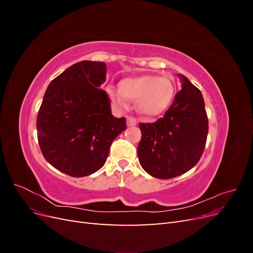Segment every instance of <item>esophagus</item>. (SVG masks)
I'll use <instances>...</instances> for the list:
<instances>
[{
	"label": "esophagus",
	"instance_id": "34e87169",
	"mask_svg": "<svg viewBox=\"0 0 253 253\" xmlns=\"http://www.w3.org/2000/svg\"><path fill=\"white\" fill-rule=\"evenodd\" d=\"M126 125H127V126H135L137 125L136 118H134V117H132V116H128V117L126 118Z\"/></svg>",
	"mask_w": 253,
	"mask_h": 253
}]
</instances>
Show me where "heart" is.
<instances>
[{
	"mask_svg": "<svg viewBox=\"0 0 253 253\" xmlns=\"http://www.w3.org/2000/svg\"><path fill=\"white\" fill-rule=\"evenodd\" d=\"M175 86L168 77L145 75L127 78L120 83V89L109 86L106 88L112 103L119 110L126 109L128 100H136V106L141 114L157 116L168 109L174 97Z\"/></svg>",
	"mask_w": 253,
	"mask_h": 253,
	"instance_id": "obj_1",
	"label": "heart"
}]
</instances>
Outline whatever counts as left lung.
<instances>
[{"instance_id": "1", "label": "left lung", "mask_w": 253, "mask_h": 253, "mask_svg": "<svg viewBox=\"0 0 253 253\" xmlns=\"http://www.w3.org/2000/svg\"><path fill=\"white\" fill-rule=\"evenodd\" d=\"M182 88L164 117L139 124L138 159L153 177L169 179L188 172L200 162L208 135V116L201 90L183 75Z\"/></svg>"}]
</instances>
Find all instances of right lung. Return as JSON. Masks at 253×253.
Masks as SVG:
<instances>
[{"instance_id": "add662e5", "label": "right lung", "mask_w": 253, "mask_h": 253, "mask_svg": "<svg viewBox=\"0 0 253 253\" xmlns=\"http://www.w3.org/2000/svg\"><path fill=\"white\" fill-rule=\"evenodd\" d=\"M103 62L80 61L53 79L37 117L38 141L44 158L57 170L83 177L101 169L114 139L126 128L115 118L100 85Z\"/></svg>"}]
</instances>
